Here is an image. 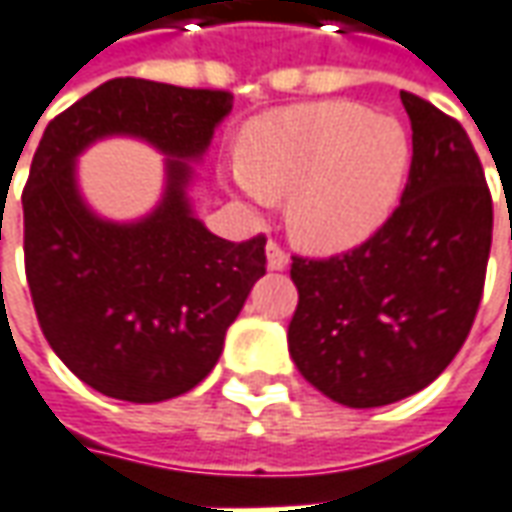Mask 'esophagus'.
I'll return each instance as SVG.
<instances>
[{"mask_svg":"<svg viewBox=\"0 0 512 512\" xmlns=\"http://www.w3.org/2000/svg\"><path fill=\"white\" fill-rule=\"evenodd\" d=\"M266 260H268V268L271 271H282V268H288L290 263V255L277 244V241H268L266 244Z\"/></svg>","mask_w":512,"mask_h":512,"instance_id":"obj_1","label":"esophagus"}]
</instances>
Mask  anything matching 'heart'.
<instances>
[{"mask_svg":"<svg viewBox=\"0 0 512 512\" xmlns=\"http://www.w3.org/2000/svg\"><path fill=\"white\" fill-rule=\"evenodd\" d=\"M411 161L406 128L348 101L288 106L249 120L233 183L249 200L288 194V224L323 252L362 244L395 208Z\"/></svg>","mask_w":512,"mask_h":512,"instance_id":"heart-1","label":"heart"}]
</instances>
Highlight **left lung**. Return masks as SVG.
<instances>
[{
    "mask_svg": "<svg viewBox=\"0 0 512 512\" xmlns=\"http://www.w3.org/2000/svg\"><path fill=\"white\" fill-rule=\"evenodd\" d=\"M411 169L392 216L343 255L293 257L288 348L318 392L389 406L444 373L483 299L494 202L463 126L414 93Z\"/></svg>",
    "mask_w": 512,
    "mask_h": 512,
    "instance_id": "1",
    "label": "left lung"
}]
</instances>
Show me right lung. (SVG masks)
<instances>
[{
  "mask_svg": "<svg viewBox=\"0 0 512 512\" xmlns=\"http://www.w3.org/2000/svg\"><path fill=\"white\" fill-rule=\"evenodd\" d=\"M233 109L224 90L112 79L51 120L24 205V266L46 340L101 395L161 403L219 362L224 334L266 274V235L224 241L191 213V164ZM126 133L168 159L156 212L131 225L95 217L75 186V156Z\"/></svg>",
  "mask_w": 512,
  "mask_h": 512,
  "instance_id": "add662e5",
  "label": "right lung"
}]
</instances>
